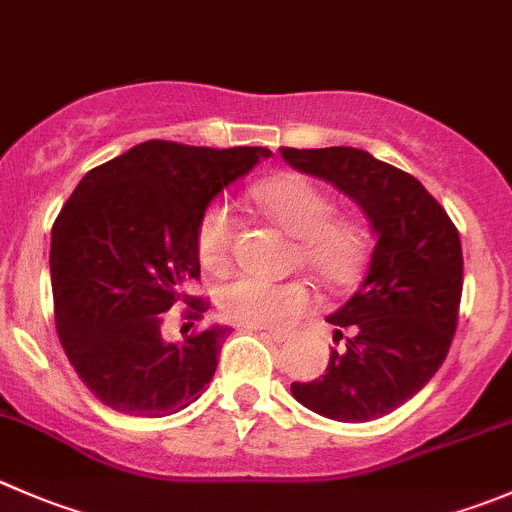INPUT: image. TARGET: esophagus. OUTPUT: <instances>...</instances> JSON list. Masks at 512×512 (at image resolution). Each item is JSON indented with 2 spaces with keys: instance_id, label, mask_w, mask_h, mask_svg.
I'll return each instance as SVG.
<instances>
[{
  "instance_id": "esophagus-1",
  "label": "esophagus",
  "mask_w": 512,
  "mask_h": 512,
  "mask_svg": "<svg viewBox=\"0 0 512 512\" xmlns=\"http://www.w3.org/2000/svg\"><path fill=\"white\" fill-rule=\"evenodd\" d=\"M260 335H265L267 340H275V342H285L287 337H290V332L287 330H265V332H260Z\"/></svg>"
}]
</instances>
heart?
<instances>
[{"label":"heart","instance_id":"obj_1","mask_svg":"<svg viewBox=\"0 0 512 512\" xmlns=\"http://www.w3.org/2000/svg\"><path fill=\"white\" fill-rule=\"evenodd\" d=\"M257 205L275 225L295 237L292 265H302L327 287H347L360 277L367 260V230L362 222L332 215L330 195L297 172L270 177L252 190ZM237 222L225 202H212L197 225L202 265L220 275L232 262ZM315 305L302 280L272 282L240 275L217 290L222 317L247 327H285Z\"/></svg>","mask_w":512,"mask_h":512}]
</instances>
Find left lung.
<instances>
[{"mask_svg": "<svg viewBox=\"0 0 512 512\" xmlns=\"http://www.w3.org/2000/svg\"><path fill=\"white\" fill-rule=\"evenodd\" d=\"M280 155L352 197L375 232L360 290L327 317L345 350L330 352L317 380L292 382V395L322 418L377 420L420 393L448 355L463 295L458 227L413 175L355 147Z\"/></svg>", "mask_w": 512, "mask_h": 512, "instance_id": "1", "label": "left lung"}]
</instances>
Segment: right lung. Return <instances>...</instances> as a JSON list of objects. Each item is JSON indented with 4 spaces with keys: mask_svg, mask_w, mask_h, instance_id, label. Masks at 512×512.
Here are the masks:
<instances>
[{
    "mask_svg": "<svg viewBox=\"0 0 512 512\" xmlns=\"http://www.w3.org/2000/svg\"><path fill=\"white\" fill-rule=\"evenodd\" d=\"M270 157L265 147H190L150 140L94 167L52 225L54 325L74 372L107 408L137 418L180 413L217 370L230 327L182 343L164 312L187 304L190 326L210 302L200 280L197 225L212 197Z\"/></svg>",
    "mask_w": 512,
    "mask_h": 512,
    "instance_id": "right-lung-1",
    "label": "right lung"
}]
</instances>
